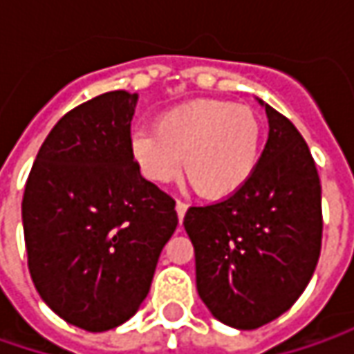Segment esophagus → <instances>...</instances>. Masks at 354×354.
<instances>
[{
    "instance_id": "34e87169",
    "label": "esophagus",
    "mask_w": 354,
    "mask_h": 354,
    "mask_svg": "<svg viewBox=\"0 0 354 354\" xmlns=\"http://www.w3.org/2000/svg\"><path fill=\"white\" fill-rule=\"evenodd\" d=\"M187 209H189V207H187L185 203H181V201H177V203H175V211H177V216H179V223H183Z\"/></svg>"
}]
</instances>
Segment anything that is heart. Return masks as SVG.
<instances>
[{"label": "heart", "mask_w": 354, "mask_h": 354, "mask_svg": "<svg viewBox=\"0 0 354 354\" xmlns=\"http://www.w3.org/2000/svg\"><path fill=\"white\" fill-rule=\"evenodd\" d=\"M264 126L248 108L197 98L163 110L153 129L129 138V156L147 181L169 183L179 173L205 201L234 197L250 181L262 156Z\"/></svg>", "instance_id": "heart-1"}]
</instances>
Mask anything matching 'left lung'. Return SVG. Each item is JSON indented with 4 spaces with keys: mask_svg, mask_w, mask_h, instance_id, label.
<instances>
[{
    "mask_svg": "<svg viewBox=\"0 0 354 354\" xmlns=\"http://www.w3.org/2000/svg\"><path fill=\"white\" fill-rule=\"evenodd\" d=\"M270 133L250 181L234 197L191 207L197 292L214 319L258 329L304 293L321 252V183L306 140L258 98Z\"/></svg>",
    "mask_w": 354,
    "mask_h": 354,
    "instance_id": "1",
    "label": "left lung"
}]
</instances>
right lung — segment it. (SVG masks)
Returning a JSON list of instances; mask_svg holds the SVG:
<instances>
[{
    "label": "right lung",
    "mask_w": 354,
    "mask_h": 354,
    "mask_svg": "<svg viewBox=\"0 0 354 354\" xmlns=\"http://www.w3.org/2000/svg\"><path fill=\"white\" fill-rule=\"evenodd\" d=\"M138 94L106 92L76 106L43 142L21 218L29 274L61 319L102 333L136 315L177 228L175 201L129 156Z\"/></svg>",
    "instance_id": "1"
}]
</instances>
